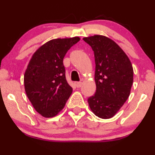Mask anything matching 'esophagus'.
<instances>
[{"label":"esophagus","instance_id":"34e87169","mask_svg":"<svg viewBox=\"0 0 155 155\" xmlns=\"http://www.w3.org/2000/svg\"><path fill=\"white\" fill-rule=\"evenodd\" d=\"M74 84H75V86L76 87L79 88L81 86V81H76V82H74Z\"/></svg>","mask_w":155,"mask_h":155}]
</instances>
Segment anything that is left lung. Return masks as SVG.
Here are the masks:
<instances>
[{
  "mask_svg": "<svg viewBox=\"0 0 155 155\" xmlns=\"http://www.w3.org/2000/svg\"><path fill=\"white\" fill-rule=\"evenodd\" d=\"M83 40L92 47L95 61L96 92L88 98L97 117L114 116L128 98L133 81V69L128 57L111 39L95 35Z\"/></svg>",
  "mask_w": 155,
  "mask_h": 155,
  "instance_id": "8db88e82",
  "label": "left lung"
}]
</instances>
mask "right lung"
Instances as JSON below:
<instances>
[{
    "label": "right lung",
    "instance_id": "right-lung-1",
    "mask_svg": "<svg viewBox=\"0 0 155 155\" xmlns=\"http://www.w3.org/2000/svg\"><path fill=\"white\" fill-rule=\"evenodd\" d=\"M79 37L57 38L42 45L33 54L24 75L26 95L35 111L50 118L64 108L73 89L65 78L63 58Z\"/></svg>",
    "mask_w": 155,
    "mask_h": 155
}]
</instances>
